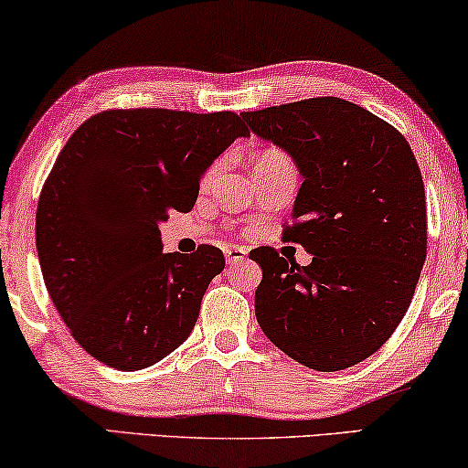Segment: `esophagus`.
<instances>
[{
	"label": "esophagus",
	"instance_id": "34e87169",
	"mask_svg": "<svg viewBox=\"0 0 468 468\" xmlns=\"http://www.w3.org/2000/svg\"><path fill=\"white\" fill-rule=\"evenodd\" d=\"M225 259H227L229 265H237V262L248 259V250L241 248V246H229L225 250Z\"/></svg>",
	"mask_w": 468,
	"mask_h": 468
}]
</instances>
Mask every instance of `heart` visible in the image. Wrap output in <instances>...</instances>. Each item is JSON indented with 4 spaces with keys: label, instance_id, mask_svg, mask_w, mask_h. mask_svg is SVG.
I'll return each instance as SVG.
<instances>
[{
    "label": "heart",
    "instance_id": "obj_1",
    "mask_svg": "<svg viewBox=\"0 0 468 468\" xmlns=\"http://www.w3.org/2000/svg\"><path fill=\"white\" fill-rule=\"evenodd\" d=\"M282 161H288V156L284 153H280V150H265V153H261L256 165H259V163H282ZM216 169H218V165H214L212 169H209V176L216 174Z\"/></svg>",
    "mask_w": 468,
    "mask_h": 468
}]
</instances>
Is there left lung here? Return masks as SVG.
<instances>
[{
    "label": "left lung",
    "mask_w": 468,
    "mask_h": 468,
    "mask_svg": "<svg viewBox=\"0 0 468 468\" xmlns=\"http://www.w3.org/2000/svg\"><path fill=\"white\" fill-rule=\"evenodd\" d=\"M254 135L303 176L286 239L307 267L265 250L256 320L273 346L315 371L378 352L410 307L426 261V193L392 124L339 97L241 112Z\"/></svg>",
    "instance_id": "8db88e82"
}]
</instances>
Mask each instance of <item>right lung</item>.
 Segmentation results:
<instances>
[{"label": "right lung", "mask_w": 468, "mask_h": 468, "mask_svg": "<svg viewBox=\"0 0 468 468\" xmlns=\"http://www.w3.org/2000/svg\"><path fill=\"white\" fill-rule=\"evenodd\" d=\"M250 131L235 112L105 110L74 131L37 201L44 284L74 339L118 371L180 347L207 284L214 246L163 254L161 222L190 212L209 165Z\"/></svg>", "instance_id": "right-lung-1"}]
</instances>
